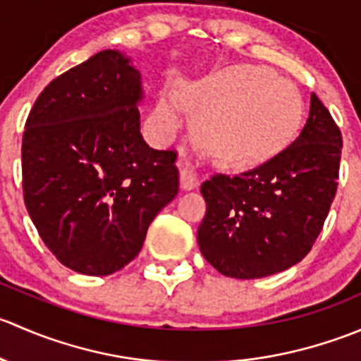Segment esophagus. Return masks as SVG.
<instances>
[{"mask_svg": "<svg viewBox=\"0 0 361 361\" xmlns=\"http://www.w3.org/2000/svg\"><path fill=\"white\" fill-rule=\"evenodd\" d=\"M180 185L183 190H194L199 187L197 173L192 167H183L180 173Z\"/></svg>", "mask_w": 361, "mask_h": 361, "instance_id": "1", "label": "esophagus"}]
</instances>
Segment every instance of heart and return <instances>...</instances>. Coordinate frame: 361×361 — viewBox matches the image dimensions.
Instances as JSON below:
<instances>
[{
	"mask_svg": "<svg viewBox=\"0 0 361 361\" xmlns=\"http://www.w3.org/2000/svg\"><path fill=\"white\" fill-rule=\"evenodd\" d=\"M194 116L197 145L227 167H253L285 150L300 130L304 103L290 80L271 69L238 64L188 83L178 92ZM157 111L171 130L180 127L173 97L162 96Z\"/></svg>",
	"mask_w": 361,
	"mask_h": 361,
	"instance_id": "b5f03b06",
	"label": "heart"
}]
</instances>
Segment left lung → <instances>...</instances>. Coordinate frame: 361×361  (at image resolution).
Segmentation results:
<instances>
[{"label":"left lung","mask_w":361,"mask_h":361,"mask_svg":"<svg viewBox=\"0 0 361 361\" xmlns=\"http://www.w3.org/2000/svg\"><path fill=\"white\" fill-rule=\"evenodd\" d=\"M341 150V130L312 92L304 129L288 148L246 173L204 181L202 257L235 279L265 278L298 264L329 216Z\"/></svg>","instance_id":"left-lung-1"}]
</instances>
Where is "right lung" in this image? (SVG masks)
<instances>
[{
  "instance_id": "right-lung-1",
  "label": "right lung",
  "mask_w": 361,
  "mask_h": 361,
  "mask_svg": "<svg viewBox=\"0 0 361 361\" xmlns=\"http://www.w3.org/2000/svg\"><path fill=\"white\" fill-rule=\"evenodd\" d=\"M141 99L129 57L103 50L52 80L29 111L25 207L47 248L80 274L126 267L178 194L176 154L154 150L140 133Z\"/></svg>"
}]
</instances>
